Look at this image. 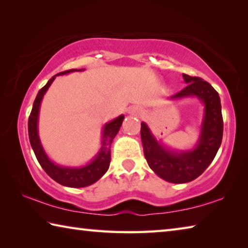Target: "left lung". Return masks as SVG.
Wrapping results in <instances>:
<instances>
[{"mask_svg":"<svg viewBox=\"0 0 248 248\" xmlns=\"http://www.w3.org/2000/svg\"><path fill=\"white\" fill-rule=\"evenodd\" d=\"M187 86L170 99L197 97L203 104L199 139L194 149L175 151L156 140L145 123H141V140L146 162L158 177L169 183L184 184L200 176L211 164L223 137L221 100L217 92L200 78L183 74Z\"/></svg>","mask_w":248,"mask_h":248,"instance_id":"obj_1","label":"left lung"}]
</instances>
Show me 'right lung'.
Masks as SVG:
<instances>
[{
    "instance_id": "right-lung-1",
    "label": "right lung",
    "mask_w": 248,
    "mask_h": 248,
    "mask_svg": "<svg viewBox=\"0 0 248 248\" xmlns=\"http://www.w3.org/2000/svg\"><path fill=\"white\" fill-rule=\"evenodd\" d=\"M81 71H84V69L68 70L64 71V72L58 73L50 78L48 83L37 94L35 102H33L32 105L31 116H29L28 119L29 141H31V145L33 152H35L37 159H38L39 164L53 180H56L60 185H63V186L72 188L90 186V185L97 182L108 170L109 164H110V146L112 140L115 139L116 134L118 133L124 119V116L120 115L116 119L109 121V123L104 125L102 146H100L98 153L95 155V157L90 163H87L86 165L79 167L61 166L56 164V163L52 162L48 157L47 153L45 152L43 148V144H41L38 134V117L41 100H43L46 92L48 91L50 85L54 81V78L59 77V75L69 74L71 72H81Z\"/></svg>"
}]
</instances>
